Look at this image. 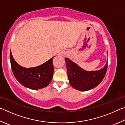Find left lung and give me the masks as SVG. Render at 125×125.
Instances as JSON below:
<instances>
[{
    "label": "left lung",
    "mask_w": 125,
    "mask_h": 125,
    "mask_svg": "<svg viewBox=\"0 0 125 125\" xmlns=\"http://www.w3.org/2000/svg\"><path fill=\"white\" fill-rule=\"evenodd\" d=\"M69 83L80 91H87L95 88L103 80L107 68V62L103 68L96 71H86L68 58H65Z\"/></svg>",
    "instance_id": "left-lung-1"
}]
</instances>
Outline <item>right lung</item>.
<instances>
[{"label":"right lung","mask_w":125,"mask_h":125,"mask_svg":"<svg viewBox=\"0 0 125 125\" xmlns=\"http://www.w3.org/2000/svg\"><path fill=\"white\" fill-rule=\"evenodd\" d=\"M52 57L43 64L33 68H24L16 62L10 53L11 69L16 79L25 87L37 90L47 86L50 83L53 74Z\"/></svg>","instance_id":"1"}]
</instances>
